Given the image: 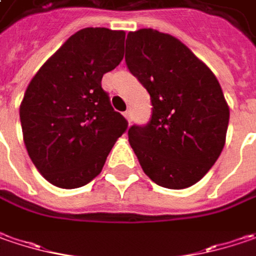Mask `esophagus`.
I'll use <instances>...</instances> for the list:
<instances>
[{
  "mask_svg": "<svg viewBox=\"0 0 256 256\" xmlns=\"http://www.w3.org/2000/svg\"><path fill=\"white\" fill-rule=\"evenodd\" d=\"M124 116L126 118V121H128V122L132 121V115H131V110H125V114H124Z\"/></svg>",
  "mask_w": 256,
  "mask_h": 256,
  "instance_id": "esophagus-1",
  "label": "esophagus"
}]
</instances>
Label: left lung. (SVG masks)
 Segmentation results:
<instances>
[{"mask_svg": "<svg viewBox=\"0 0 256 256\" xmlns=\"http://www.w3.org/2000/svg\"><path fill=\"white\" fill-rule=\"evenodd\" d=\"M130 72L148 90L152 115L132 125L128 140L156 184L180 190L196 184L219 158L229 106L213 72L178 38L152 28L130 32Z\"/></svg>", "mask_w": 256, "mask_h": 256, "instance_id": "1", "label": "left lung"}]
</instances>
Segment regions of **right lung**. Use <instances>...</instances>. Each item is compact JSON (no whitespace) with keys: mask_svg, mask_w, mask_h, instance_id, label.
Instances as JSON below:
<instances>
[{"mask_svg":"<svg viewBox=\"0 0 256 256\" xmlns=\"http://www.w3.org/2000/svg\"><path fill=\"white\" fill-rule=\"evenodd\" d=\"M125 32L88 27L47 58L20 105L22 138L48 183L78 188L102 172L128 122L114 110L102 76L122 58Z\"/></svg>","mask_w":256,"mask_h":256,"instance_id":"obj_1","label":"right lung"}]
</instances>
